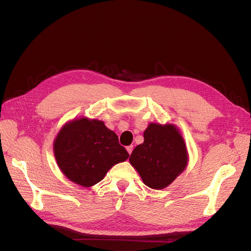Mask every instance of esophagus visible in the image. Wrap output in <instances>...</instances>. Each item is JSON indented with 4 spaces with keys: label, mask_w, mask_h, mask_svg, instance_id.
<instances>
[{
    "label": "esophagus",
    "mask_w": 251,
    "mask_h": 251,
    "mask_svg": "<svg viewBox=\"0 0 251 251\" xmlns=\"http://www.w3.org/2000/svg\"><path fill=\"white\" fill-rule=\"evenodd\" d=\"M126 151H127V153L128 154H132V151H133V146H128V147H126Z\"/></svg>",
    "instance_id": "1"
}]
</instances>
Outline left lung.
<instances>
[{
	"instance_id": "1",
	"label": "left lung",
	"mask_w": 251,
	"mask_h": 251,
	"mask_svg": "<svg viewBox=\"0 0 251 251\" xmlns=\"http://www.w3.org/2000/svg\"><path fill=\"white\" fill-rule=\"evenodd\" d=\"M144 141L132 151L128 160L150 188L168 187L188 163L185 141L172 124L151 123L143 132Z\"/></svg>"
}]
</instances>
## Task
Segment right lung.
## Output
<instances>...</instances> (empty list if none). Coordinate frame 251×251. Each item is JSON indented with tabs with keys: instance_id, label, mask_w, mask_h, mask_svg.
<instances>
[{
	"instance_id": "1",
	"label": "right lung",
	"mask_w": 251,
	"mask_h": 251,
	"mask_svg": "<svg viewBox=\"0 0 251 251\" xmlns=\"http://www.w3.org/2000/svg\"><path fill=\"white\" fill-rule=\"evenodd\" d=\"M53 151L59 170L83 187L98 183L111 168L130 156L103 121L88 117L65 124L53 142Z\"/></svg>"
}]
</instances>
